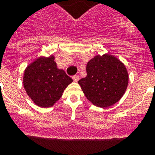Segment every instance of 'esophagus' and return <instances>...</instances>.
Instances as JSON below:
<instances>
[{"label":"esophagus","instance_id":"1","mask_svg":"<svg viewBox=\"0 0 155 155\" xmlns=\"http://www.w3.org/2000/svg\"><path fill=\"white\" fill-rule=\"evenodd\" d=\"M72 79H73L74 81L75 82H77L79 81V76H78V75H75V76H72Z\"/></svg>","mask_w":155,"mask_h":155}]
</instances>
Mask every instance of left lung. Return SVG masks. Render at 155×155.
Wrapping results in <instances>:
<instances>
[{"mask_svg":"<svg viewBox=\"0 0 155 155\" xmlns=\"http://www.w3.org/2000/svg\"><path fill=\"white\" fill-rule=\"evenodd\" d=\"M87 74L78 83L86 97L97 107L113 105L124 95L129 74L125 64L115 56H95L87 64Z\"/></svg>","mask_w":155,"mask_h":155,"instance_id":"8db88e82","label":"left lung"}]
</instances>
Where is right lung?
I'll use <instances>...</instances> for the list:
<instances>
[{
    "mask_svg": "<svg viewBox=\"0 0 155 155\" xmlns=\"http://www.w3.org/2000/svg\"><path fill=\"white\" fill-rule=\"evenodd\" d=\"M72 82L64 70L58 68L54 55L38 58L24 71V89L33 103L41 107H52Z\"/></svg>",
    "mask_w": 155,
    "mask_h": 155,
    "instance_id": "right-lung-1",
    "label": "right lung"
}]
</instances>
